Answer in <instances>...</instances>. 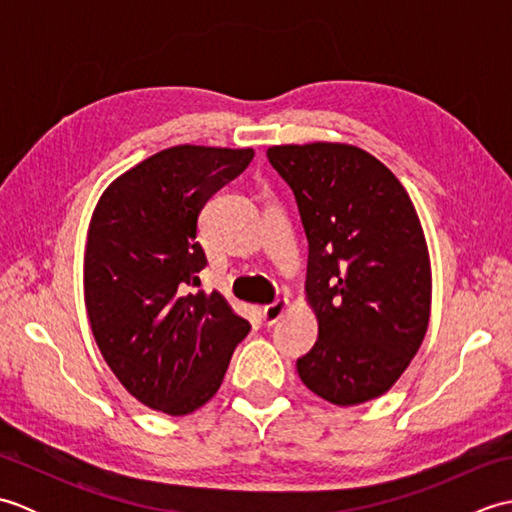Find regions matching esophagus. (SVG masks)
I'll list each match as a JSON object with an SVG mask.
<instances>
[{
	"label": "esophagus",
	"mask_w": 512,
	"mask_h": 512,
	"mask_svg": "<svg viewBox=\"0 0 512 512\" xmlns=\"http://www.w3.org/2000/svg\"><path fill=\"white\" fill-rule=\"evenodd\" d=\"M288 306H290L288 299H277V301H273V303H268V306L262 308L264 321H266L268 325L277 323L281 317H284V312L288 310Z\"/></svg>",
	"instance_id": "1"
}]
</instances>
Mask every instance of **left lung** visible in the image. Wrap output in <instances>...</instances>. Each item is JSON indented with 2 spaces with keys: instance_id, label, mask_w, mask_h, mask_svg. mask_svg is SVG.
<instances>
[{
  "instance_id": "obj_1",
  "label": "left lung",
  "mask_w": 512,
  "mask_h": 512,
  "mask_svg": "<svg viewBox=\"0 0 512 512\" xmlns=\"http://www.w3.org/2000/svg\"><path fill=\"white\" fill-rule=\"evenodd\" d=\"M308 237L306 301L319 339L297 361L310 391L339 407L383 396L422 345L431 262L409 193L383 162L345 143L268 147Z\"/></svg>"
}]
</instances>
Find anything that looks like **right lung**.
<instances>
[{"mask_svg": "<svg viewBox=\"0 0 512 512\" xmlns=\"http://www.w3.org/2000/svg\"><path fill=\"white\" fill-rule=\"evenodd\" d=\"M253 149L178 145L118 176L96 202L83 259L94 341L138 402L169 416L206 405L250 323L220 292H193L198 215Z\"/></svg>", "mask_w": 512, "mask_h": 512, "instance_id": "add662e5", "label": "right lung"}]
</instances>
